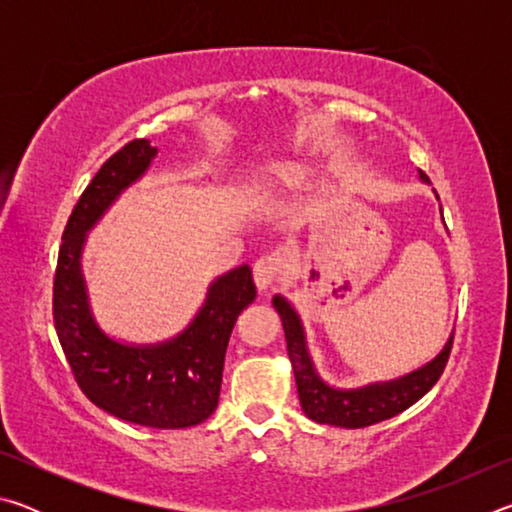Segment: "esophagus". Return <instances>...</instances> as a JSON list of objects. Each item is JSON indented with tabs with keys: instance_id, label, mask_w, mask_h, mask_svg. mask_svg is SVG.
Instances as JSON below:
<instances>
[{
	"instance_id": "esophagus-1",
	"label": "esophagus",
	"mask_w": 512,
	"mask_h": 512,
	"mask_svg": "<svg viewBox=\"0 0 512 512\" xmlns=\"http://www.w3.org/2000/svg\"><path fill=\"white\" fill-rule=\"evenodd\" d=\"M253 275L257 289L268 291L277 282V277H280V259L275 255H262L253 266Z\"/></svg>"
}]
</instances>
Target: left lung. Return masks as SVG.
I'll use <instances>...</instances> for the list:
<instances>
[{
  "label": "left lung",
  "instance_id": "obj_1",
  "mask_svg": "<svg viewBox=\"0 0 512 512\" xmlns=\"http://www.w3.org/2000/svg\"><path fill=\"white\" fill-rule=\"evenodd\" d=\"M420 180L422 183H429V178L424 176L422 171ZM433 194L438 198L436 189H433ZM273 307L282 318L302 411L307 413V418L320 424L361 429L406 411L411 404L418 402L424 393L431 391V386L436 384L440 375H443L449 352H452L454 336H449V341L445 343V348L440 350L438 357L429 361L427 366H422L420 370H413L411 375H404L393 381H381V384L341 391V388H332L318 377L314 361L309 357L305 329H302L296 309H293L282 296L273 298Z\"/></svg>",
  "mask_w": 512,
  "mask_h": 512
}]
</instances>
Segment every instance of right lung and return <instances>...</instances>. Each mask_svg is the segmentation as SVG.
<instances>
[{"label": "right lung", "mask_w": 512, "mask_h": 512, "mask_svg": "<svg viewBox=\"0 0 512 512\" xmlns=\"http://www.w3.org/2000/svg\"><path fill=\"white\" fill-rule=\"evenodd\" d=\"M155 153L149 140L121 146L76 201L58 250L54 325L76 384L92 404L142 427L185 429L210 418L219 404L232 327L257 289L248 264L221 275L185 332L164 343L126 345L97 325L81 271L85 235L144 176Z\"/></svg>", "instance_id": "right-lung-1"}]
</instances>
